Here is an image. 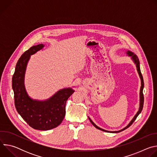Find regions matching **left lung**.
<instances>
[{"label":"left lung","mask_w":157,"mask_h":157,"mask_svg":"<svg viewBox=\"0 0 157 157\" xmlns=\"http://www.w3.org/2000/svg\"><path fill=\"white\" fill-rule=\"evenodd\" d=\"M127 54L129 55V56H132V59L134 61V62H135L136 64V66H137V71H138V73L140 76V79H141V87H140V107H139V111L137 112V113L136 114V115L135 116V117H134L133 118V119L131 121V122L129 123V124L125 127L124 128L121 130H119V131H114V132H110V131H107V130H104V129H102L101 128H99V127H98L93 122V121L89 119V121H90V122H91V124L96 127L99 130H101L102 131H104V132H111V133H118V132H122L124 130H125L126 128H127L128 127H129L132 124L133 122L136 121V119H137V117H138V116L140 114V113L142 110V109H143V106H144V94H143V89H144V79H143V76L142 75V73H141V71H140V63H139V58L136 55H134L132 52H130V51H128L127 52Z\"/></svg>","instance_id":"obj_1"}]
</instances>
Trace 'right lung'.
I'll list each match as a JSON object with an SVG mask.
<instances>
[{"instance_id": "add662e5", "label": "right lung", "mask_w": 157, "mask_h": 157, "mask_svg": "<svg viewBox=\"0 0 157 157\" xmlns=\"http://www.w3.org/2000/svg\"><path fill=\"white\" fill-rule=\"evenodd\" d=\"M43 47V44L33 46L22 54L15 66L12 88L15 106L21 117L33 128L48 130L62 122L66 114V101L74 91L71 88L63 89L45 101L33 100L28 96L24 84L26 66L30 55Z\"/></svg>"}]
</instances>
